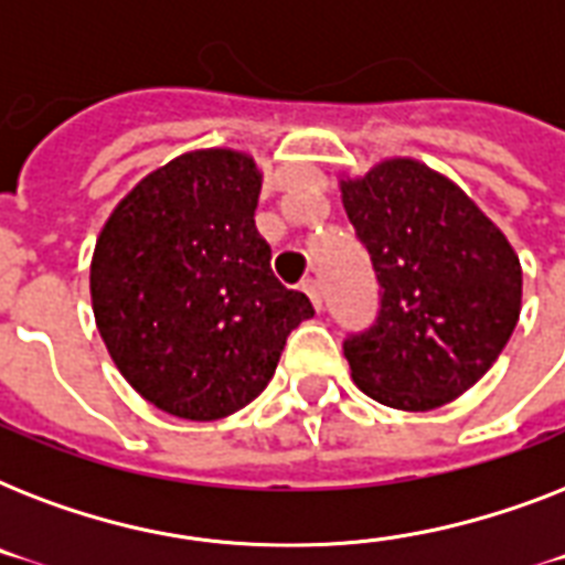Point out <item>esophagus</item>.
I'll return each instance as SVG.
<instances>
[{
    "instance_id": "1",
    "label": "esophagus",
    "mask_w": 565,
    "mask_h": 565,
    "mask_svg": "<svg viewBox=\"0 0 565 565\" xmlns=\"http://www.w3.org/2000/svg\"><path fill=\"white\" fill-rule=\"evenodd\" d=\"M301 290L308 292V299L313 301V308L322 310V292H319V281H313V278H308V281L301 284Z\"/></svg>"
}]
</instances>
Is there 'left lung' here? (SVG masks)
Returning a JSON list of instances; mask_svg holds the SVG:
<instances>
[{
  "label": "left lung",
  "instance_id": "8db88e82",
  "mask_svg": "<svg viewBox=\"0 0 565 565\" xmlns=\"http://www.w3.org/2000/svg\"><path fill=\"white\" fill-rule=\"evenodd\" d=\"M381 284L375 326L343 343L352 381L395 411H434L487 375L519 322L522 264L443 172L386 158L340 179Z\"/></svg>",
  "mask_w": 565,
  "mask_h": 565
}]
</instances>
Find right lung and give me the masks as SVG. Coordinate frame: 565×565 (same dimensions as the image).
Listing matches in <instances>:
<instances>
[{"instance_id": "add662e5", "label": "right lung", "mask_w": 565, "mask_h": 565, "mask_svg": "<svg viewBox=\"0 0 565 565\" xmlns=\"http://www.w3.org/2000/svg\"><path fill=\"white\" fill-rule=\"evenodd\" d=\"M264 172L237 149H195L128 190L90 260L93 317L110 361L158 411L225 419L273 381L313 317L255 228Z\"/></svg>"}]
</instances>
